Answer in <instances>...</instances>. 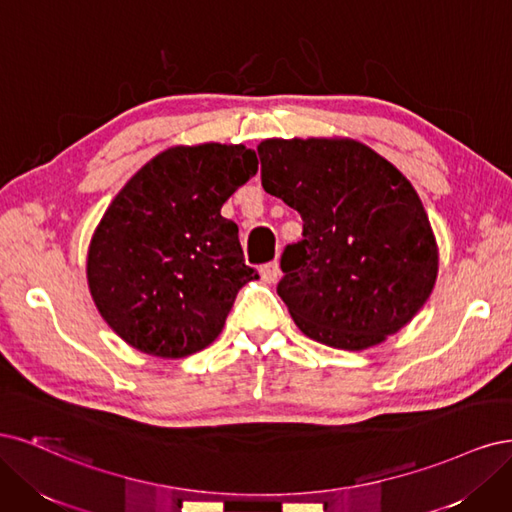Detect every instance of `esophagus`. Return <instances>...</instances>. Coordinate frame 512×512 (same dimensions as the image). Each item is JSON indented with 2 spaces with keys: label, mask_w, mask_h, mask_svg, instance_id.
<instances>
[{
  "label": "esophagus",
  "mask_w": 512,
  "mask_h": 512,
  "mask_svg": "<svg viewBox=\"0 0 512 512\" xmlns=\"http://www.w3.org/2000/svg\"><path fill=\"white\" fill-rule=\"evenodd\" d=\"M259 274H261V278H263V283H268V285L276 283V280L280 278V266H278V261H270V263H266V266H261V268H259Z\"/></svg>",
  "instance_id": "34e87169"
}]
</instances>
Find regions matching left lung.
I'll list each match as a JSON object with an SVG mask.
<instances>
[{
  "mask_svg": "<svg viewBox=\"0 0 512 512\" xmlns=\"http://www.w3.org/2000/svg\"><path fill=\"white\" fill-rule=\"evenodd\" d=\"M261 185L300 212L276 291L302 332L364 351L417 315L438 274L430 219L406 176L349 138L263 140Z\"/></svg>",
  "mask_w": 512,
  "mask_h": 512,
  "instance_id": "left-lung-1",
  "label": "left lung"
}]
</instances>
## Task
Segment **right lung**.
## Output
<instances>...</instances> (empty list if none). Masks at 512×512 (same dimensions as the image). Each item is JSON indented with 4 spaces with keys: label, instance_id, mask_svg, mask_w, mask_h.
Masks as SVG:
<instances>
[{
    "label": "right lung",
    "instance_id": "1",
    "mask_svg": "<svg viewBox=\"0 0 512 512\" xmlns=\"http://www.w3.org/2000/svg\"><path fill=\"white\" fill-rule=\"evenodd\" d=\"M255 174L257 155L242 144L172 146L114 197L91 238L87 280L129 346L178 359L221 334L240 287L259 278L221 206Z\"/></svg>",
    "mask_w": 512,
    "mask_h": 512
}]
</instances>
